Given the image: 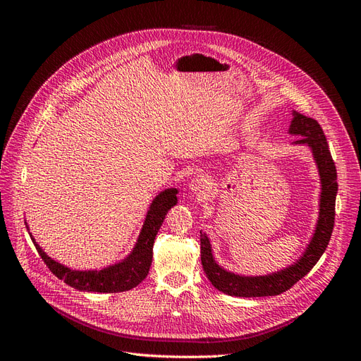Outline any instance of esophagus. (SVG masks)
Returning a JSON list of instances; mask_svg holds the SVG:
<instances>
[{
  "mask_svg": "<svg viewBox=\"0 0 361 361\" xmlns=\"http://www.w3.org/2000/svg\"><path fill=\"white\" fill-rule=\"evenodd\" d=\"M190 188L195 192L202 195V197H206V195H209L211 190H212V183L209 182V179H206L203 176H199L192 179V182L190 183Z\"/></svg>",
  "mask_w": 361,
  "mask_h": 361,
  "instance_id": "34e87169",
  "label": "esophagus"
}]
</instances>
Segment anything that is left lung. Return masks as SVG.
Returning <instances> with one entry per match:
<instances>
[{
  "mask_svg": "<svg viewBox=\"0 0 361 361\" xmlns=\"http://www.w3.org/2000/svg\"><path fill=\"white\" fill-rule=\"evenodd\" d=\"M293 118L289 126V134L300 135L301 138L293 141L295 145L309 146L321 178V199H319V218L316 223L313 238L305 248L304 255L293 265L272 272L268 276H239L227 271L216 264L212 256V247L209 238L200 232V256L206 277L212 286L220 292L232 297H272L290 289L295 283L307 276L310 269L321 259L330 243L334 227V207L337 194V171L331 158L329 143L324 135L321 125L314 118L302 116L297 111L292 113Z\"/></svg>",
  "mask_w": 361,
  "mask_h": 361,
  "instance_id": "1",
  "label": "left lung"
}]
</instances>
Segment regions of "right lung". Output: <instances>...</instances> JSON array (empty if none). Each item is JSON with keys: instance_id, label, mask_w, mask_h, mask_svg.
<instances>
[{"instance_id": "right-lung-1", "label": "right lung", "mask_w": 361, "mask_h": 361, "mask_svg": "<svg viewBox=\"0 0 361 361\" xmlns=\"http://www.w3.org/2000/svg\"><path fill=\"white\" fill-rule=\"evenodd\" d=\"M176 194V188H169L157 195L154 202L150 203L143 228H141L137 244L134 250L130 251V255H128V257L118 262V264L104 268L101 271H75L64 267L59 264V262L52 260L35 241L31 233L30 236L36 245L37 253L40 255L43 262H45L49 271L54 276L66 283V285L84 292L113 293L129 290L140 285L149 274L152 256H154V251L152 250H154L155 236L170 207L178 203Z\"/></svg>"}]
</instances>
